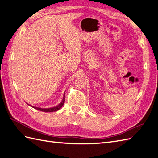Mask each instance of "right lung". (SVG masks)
Masks as SVG:
<instances>
[{
  "mask_svg": "<svg viewBox=\"0 0 158 158\" xmlns=\"http://www.w3.org/2000/svg\"><path fill=\"white\" fill-rule=\"evenodd\" d=\"M64 102H65V94L64 95V97H63V99H62V101L60 104L59 105H58L57 106H56V107H54V108H37V107H34V106H32V107H33L34 108H35L36 110H38L40 111H42V112H56V111L60 109L62 106L64 105ZM29 105V104H28Z\"/></svg>",
  "mask_w": 158,
  "mask_h": 158,
  "instance_id": "1",
  "label": "right lung"
}]
</instances>
